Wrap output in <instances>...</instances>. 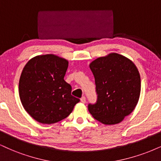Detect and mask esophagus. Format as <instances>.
<instances>
[{
  "label": "esophagus",
  "mask_w": 161,
  "mask_h": 161,
  "mask_svg": "<svg viewBox=\"0 0 161 161\" xmlns=\"http://www.w3.org/2000/svg\"><path fill=\"white\" fill-rule=\"evenodd\" d=\"M80 102L83 103V104H85L86 103V98H85L84 96H83L82 98H80Z\"/></svg>",
  "instance_id": "obj_1"
}]
</instances>
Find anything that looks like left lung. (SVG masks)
<instances>
[{
    "instance_id": "obj_1",
    "label": "left lung",
    "mask_w": 161,
    "mask_h": 161,
    "mask_svg": "<svg viewBox=\"0 0 161 161\" xmlns=\"http://www.w3.org/2000/svg\"><path fill=\"white\" fill-rule=\"evenodd\" d=\"M98 100L90 104L91 115L104 125H116L133 112L141 90L137 68L130 59L116 53L98 57L90 64Z\"/></svg>"
}]
</instances>
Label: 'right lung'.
<instances>
[{
    "mask_svg": "<svg viewBox=\"0 0 161 161\" xmlns=\"http://www.w3.org/2000/svg\"><path fill=\"white\" fill-rule=\"evenodd\" d=\"M69 61L55 54L38 55L26 63L19 79V97L25 110L42 124H53L72 112L80 99L71 95L64 80Z\"/></svg>",
    "mask_w": 161,
    "mask_h": 161,
    "instance_id": "1",
    "label": "right lung"
}]
</instances>
